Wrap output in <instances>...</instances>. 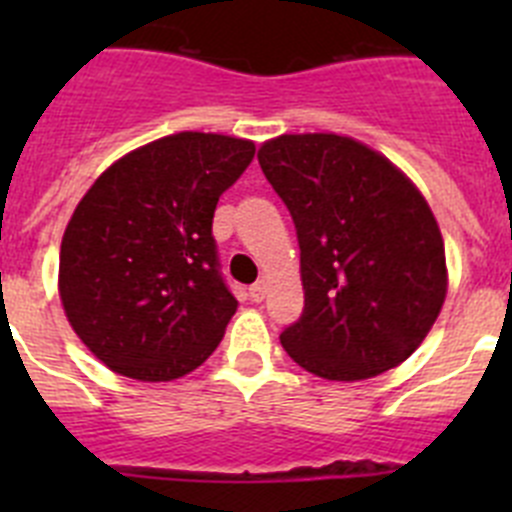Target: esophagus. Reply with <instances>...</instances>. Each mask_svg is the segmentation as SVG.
Segmentation results:
<instances>
[{
	"instance_id": "esophagus-1",
	"label": "esophagus",
	"mask_w": 512,
	"mask_h": 512,
	"mask_svg": "<svg viewBox=\"0 0 512 512\" xmlns=\"http://www.w3.org/2000/svg\"><path fill=\"white\" fill-rule=\"evenodd\" d=\"M248 295H251L253 302H261V300H264V297H266V282H264V279H261V282L253 284V287L248 289Z\"/></svg>"
}]
</instances>
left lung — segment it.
Here are the masks:
<instances>
[{
    "label": "left lung",
    "instance_id": "8db88e82",
    "mask_svg": "<svg viewBox=\"0 0 512 512\" xmlns=\"http://www.w3.org/2000/svg\"><path fill=\"white\" fill-rule=\"evenodd\" d=\"M259 164L300 243L305 310L279 336L302 369L359 382L402 364L446 300L431 207L382 153L336 133L279 135Z\"/></svg>",
    "mask_w": 512,
    "mask_h": 512
}]
</instances>
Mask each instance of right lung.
<instances>
[{
  "label": "right lung",
  "instance_id": "obj_1",
  "mask_svg": "<svg viewBox=\"0 0 512 512\" xmlns=\"http://www.w3.org/2000/svg\"><path fill=\"white\" fill-rule=\"evenodd\" d=\"M253 153L243 138L166 135L115 161L81 197L61 241L58 292L76 336L112 372L171 382L223 341L238 300L212 217Z\"/></svg>",
  "mask_w": 512,
  "mask_h": 512
}]
</instances>
